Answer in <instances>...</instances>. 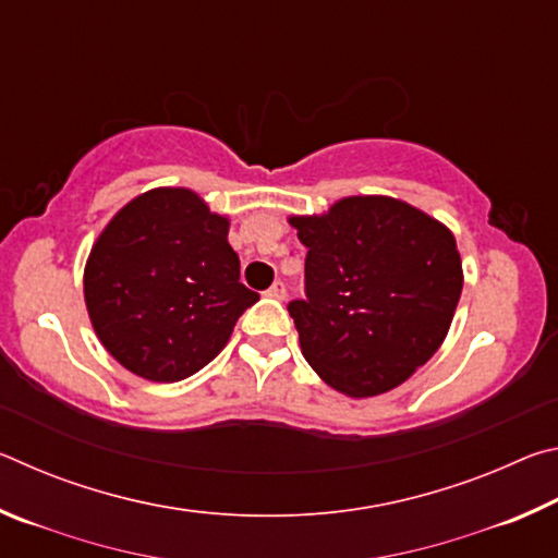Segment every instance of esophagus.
I'll return each mask as SVG.
<instances>
[{
  "instance_id": "34e87169",
  "label": "esophagus",
  "mask_w": 558,
  "mask_h": 558,
  "mask_svg": "<svg viewBox=\"0 0 558 558\" xmlns=\"http://www.w3.org/2000/svg\"><path fill=\"white\" fill-rule=\"evenodd\" d=\"M266 295L272 298V300H286V282H280V280L272 282Z\"/></svg>"
}]
</instances>
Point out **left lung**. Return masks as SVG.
<instances>
[{
  "label": "left lung",
  "mask_w": 558,
  "mask_h": 558,
  "mask_svg": "<svg viewBox=\"0 0 558 558\" xmlns=\"http://www.w3.org/2000/svg\"><path fill=\"white\" fill-rule=\"evenodd\" d=\"M305 243V295L290 302L300 349L352 399L401 386L438 352L462 292L456 235L393 196H344L290 216Z\"/></svg>",
  "instance_id": "left-lung-1"
}]
</instances>
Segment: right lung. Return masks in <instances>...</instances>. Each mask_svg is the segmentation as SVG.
<instances>
[{"label":"right lung","mask_w":558,"mask_h":558,"mask_svg":"<svg viewBox=\"0 0 558 558\" xmlns=\"http://www.w3.org/2000/svg\"><path fill=\"white\" fill-rule=\"evenodd\" d=\"M229 216L186 186L130 199L93 243L83 270L90 325L108 354L147 381L172 384L221 352L258 302L239 282Z\"/></svg>","instance_id":"add662e5"}]
</instances>
